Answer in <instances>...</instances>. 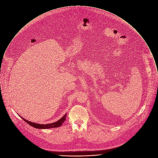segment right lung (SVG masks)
I'll use <instances>...</instances> for the list:
<instances>
[{
	"mask_svg": "<svg viewBox=\"0 0 158 158\" xmlns=\"http://www.w3.org/2000/svg\"><path fill=\"white\" fill-rule=\"evenodd\" d=\"M66 115L67 114H66L61 118H60L59 120H58L56 122L52 123H48V124H45V125L44 124L35 123H33V122H29L28 120H27L25 118H23L21 116V117H22L23 120L25 122H27L28 125H30V126H31L34 128H38V129H47V128H56V127H60L63 123V122L65 121V120L66 118Z\"/></svg>",
	"mask_w": 158,
	"mask_h": 158,
	"instance_id": "obj_1",
	"label": "right lung"
}]
</instances>
